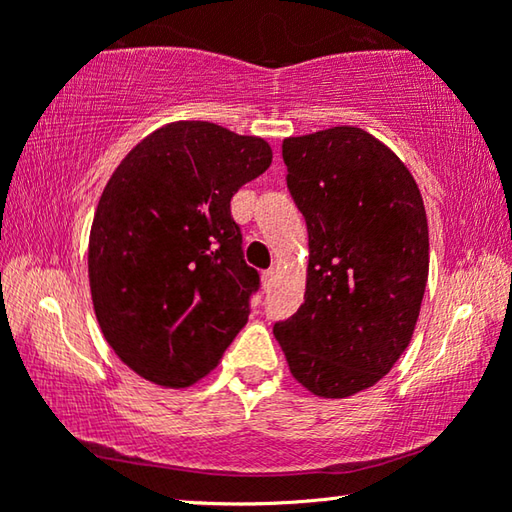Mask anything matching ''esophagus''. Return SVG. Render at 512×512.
I'll list each match as a JSON object with an SVG mask.
<instances>
[{"instance_id": "obj_1", "label": "esophagus", "mask_w": 512, "mask_h": 512, "mask_svg": "<svg viewBox=\"0 0 512 512\" xmlns=\"http://www.w3.org/2000/svg\"><path fill=\"white\" fill-rule=\"evenodd\" d=\"M275 268H266V271L262 273V280H264V289H271V284L275 280Z\"/></svg>"}]
</instances>
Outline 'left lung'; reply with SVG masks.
Returning a JSON list of instances; mask_svg holds the SVG:
<instances>
[{"label":"left lung","instance_id":"1","mask_svg":"<svg viewBox=\"0 0 512 512\" xmlns=\"http://www.w3.org/2000/svg\"><path fill=\"white\" fill-rule=\"evenodd\" d=\"M307 221V291L273 325L291 375L348 397L388 375L409 345L429 275L427 212L404 162L354 126L282 142Z\"/></svg>","mask_w":512,"mask_h":512}]
</instances>
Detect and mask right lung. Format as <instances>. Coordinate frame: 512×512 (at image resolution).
<instances>
[{
  "label": "right lung",
  "instance_id": "1",
  "mask_svg": "<svg viewBox=\"0 0 512 512\" xmlns=\"http://www.w3.org/2000/svg\"><path fill=\"white\" fill-rule=\"evenodd\" d=\"M271 158L262 137L176 121L112 173L92 221L90 289L103 336L137 375L194 384L246 325L259 273L230 201Z\"/></svg>",
  "mask_w": 512,
  "mask_h": 512
}]
</instances>
